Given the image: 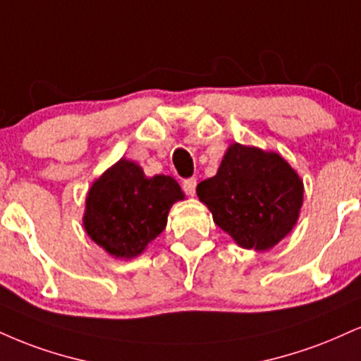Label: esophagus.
<instances>
[{
    "mask_svg": "<svg viewBox=\"0 0 361 361\" xmlns=\"http://www.w3.org/2000/svg\"><path fill=\"white\" fill-rule=\"evenodd\" d=\"M183 192L193 197L195 192H197V178H188V180L183 181Z\"/></svg>",
    "mask_w": 361,
    "mask_h": 361,
    "instance_id": "1",
    "label": "esophagus"
}]
</instances>
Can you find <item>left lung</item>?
<instances>
[{
    "instance_id": "obj_1",
    "label": "left lung",
    "mask_w": 361,
    "mask_h": 361,
    "mask_svg": "<svg viewBox=\"0 0 361 361\" xmlns=\"http://www.w3.org/2000/svg\"><path fill=\"white\" fill-rule=\"evenodd\" d=\"M301 178L277 153L233 142L214 178L197 186L214 222L244 249L269 250L298 222Z\"/></svg>"
}]
</instances>
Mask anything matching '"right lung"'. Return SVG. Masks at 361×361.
Wrapping results in <instances>:
<instances>
[{
	"instance_id": "1",
	"label": "right lung",
	"mask_w": 361,
	"mask_h": 361,
	"mask_svg": "<svg viewBox=\"0 0 361 361\" xmlns=\"http://www.w3.org/2000/svg\"><path fill=\"white\" fill-rule=\"evenodd\" d=\"M183 198L175 178H147L139 164L123 158L90 186L84 228L112 257H137L166 227L173 203Z\"/></svg>"
}]
</instances>
